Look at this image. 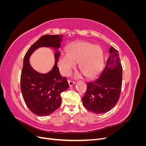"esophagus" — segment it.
<instances>
[{"mask_svg": "<svg viewBox=\"0 0 146 146\" xmlns=\"http://www.w3.org/2000/svg\"><path fill=\"white\" fill-rule=\"evenodd\" d=\"M68 83H69V86H72L73 85H75V82H72V81H70L69 80L68 81Z\"/></svg>", "mask_w": 146, "mask_h": 146, "instance_id": "1", "label": "esophagus"}]
</instances>
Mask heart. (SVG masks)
Wrapping results in <instances>:
<instances>
[{
    "instance_id": "b5f03b06",
    "label": "heart",
    "mask_w": 146,
    "mask_h": 146,
    "mask_svg": "<svg viewBox=\"0 0 146 146\" xmlns=\"http://www.w3.org/2000/svg\"><path fill=\"white\" fill-rule=\"evenodd\" d=\"M79 68L88 78H94L100 73L104 66V55L101 48L87 42L74 43L69 48L68 53H62L58 60L61 73L68 76L76 68ZM80 77L76 74L75 77Z\"/></svg>"
}]
</instances>
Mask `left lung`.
Returning a JSON list of instances; mask_svg holds the SVG:
<instances>
[{
  "label": "left lung",
  "instance_id": "1",
  "mask_svg": "<svg viewBox=\"0 0 146 146\" xmlns=\"http://www.w3.org/2000/svg\"><path fill=\"white\" fill-rule=\"evenodd\" d=\"M109 58L99 77L87 83V90L82 98L83 105L96 114L111 110L119 100L122 86V68L119 53L113 47L110 48Z\"/></svg>",
  "mask_w": 146,
  "mask_h": 146
}]
</instances>
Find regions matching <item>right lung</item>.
Returning a JSON list of instances; mask_svg holds the SVG:
<instances>
[{
  "mask_svg": "<svg viewBox=\"0 0 146 146\" xmlns=\"http://www.w3.org/2000/svg\"><path fill=\"white\" fill-rule=\"evenodd\" d=\"M63 38V35H44L29 48L24 58L21 77V92L29 110L39 116H46L54 113L61 105V93L69 88L67 80L61 77L57 67L60 55L59 48ZM40 47L51 48L55 51V64L45 74L35 70L29 61L33 53Z\"/></svg>",
  "mask_w": 146,
  "mask_h": 146,
  "instance_id": "obj_1",
  "label": "right lung"
}]
</instances>
